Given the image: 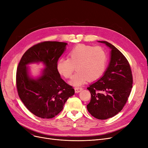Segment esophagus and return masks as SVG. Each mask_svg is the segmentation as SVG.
Masks as SVG:
<instances>
[{
	"mask_svg": "<svg viewBox=\"0 0 148 148\" xmlns=\"http://www.w3.org/2000/svg\"><path fill=\"white\" fill-rule=\"evenodd\" d=\"M74 90H75V93H79V92H81V91L83 90V88H82L76 87V88H74Z\"/></svg>",
	"mask_w": 148,
	"mask_h": 148,
	"instance_id": "esophagus-1",
	"label": "esophagus"
}]
</instances>
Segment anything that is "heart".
<instances>
[{
    "instance_id": "heart-1",
    "label": "heart",
    "mask_w": 148,
    "mask_h": 148,
    "mask_svg": "<svg viewBox=\"0 0 148 148\" xmlns=\"http://www.w3.org/2000/svg\"><path fill=\"white\" fill-rule=\"evenodd\" d=\"M68 58L58 60L57 69L61 75L69 79L76 66L77 71L70 80V83L75 86L88 80L99 79L105 71L107 60V53L102 47L85 44L75 46L68 53Z\"/></svg>"
}]
</instances>
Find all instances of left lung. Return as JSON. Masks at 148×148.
Here are the masks:
<instances>
[{
  "mask_svg": "<svg viewBox=\"0 0 148 148\" xmlns=\"http://www.w3.org/2000/svg\"><path fill=\"white\" fill-rule=\"evenodd\" d=\"M98 42L111 49L110 61L101 78L87 88L91 95L87 109L94 118L103 120L122 110L133 87V75L128 61L117 48L107 41Z\"/></svg>",
  "mask_w": 148,
  "mask_h": 148,
  "instance_id": "1",
  "label": "left lung"
}]
</instances>
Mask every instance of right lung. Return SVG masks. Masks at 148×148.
Masks as SVG:
<instances>
[{
  "label": "right lung",
  "instance_id": "add662e5",
  "mask_svg": "<svg viewBox=\"0 0 148 148\" xmlns=\"http://www.w3.org/2000/svg\"><path fill=\"white\" fill-rule=\"evenodd\" d=\"M66 45L58 41L40 42L29 49L18 64L16 74L18 96L27 109L39 118H54L75 93L73 86L62 79L57 69L58 59ZM38 62H42L45 68L42 75L34 79L29 77L27 65Z\"/></svg>",
  "mask_w": 148,
  "mask_h": 148
}]
</instances>
